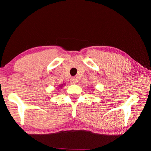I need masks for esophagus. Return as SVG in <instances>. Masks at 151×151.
<instances>
[{
  "label": "esophagus",
  "instance_id": "esophagus-1",
  "mask_svg": "<svg viewBox=\"0 0 151 151\" xmlns=\"http://www.w3.org/2000/svg\"><path fill=\"white\" fill-rule=\"evenodd\" d=\"M76 83H77V81H76V79L75 78H73L70 80V83L72 84V85H75Z\"/></svg>",
  "mask_w": 151,
  "mask_h": 151
}]
</instances>
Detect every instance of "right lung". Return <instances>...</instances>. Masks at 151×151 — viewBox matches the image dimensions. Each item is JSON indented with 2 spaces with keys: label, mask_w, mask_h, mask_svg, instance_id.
I'll return each instance as SVG.
<instances>
[{
  "label": "right lung",
  "mask_w": 151,
  "mask_h": 151,
  "mask_svg": "<svg viewBox=\"0 0 151 151\" xmlns=\"http://www.w3.org/2000/svg\"><path fill=\"white\" fill-rule=\"evenodd\" d=\"M65 86V84H63V85H59V87L61 88V87H62V86Z\"/></svg>",
  "instance_id": "add662e5"
}]
</instances>
